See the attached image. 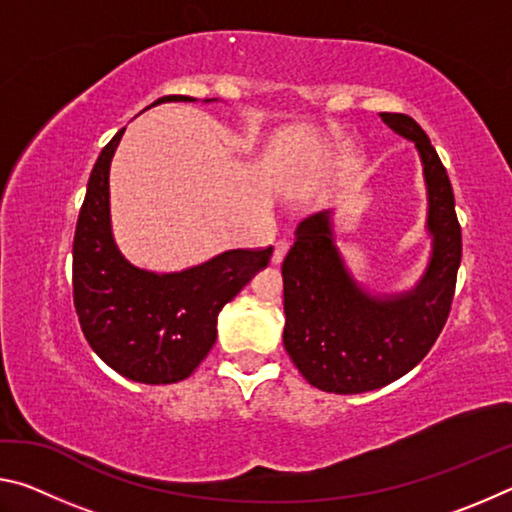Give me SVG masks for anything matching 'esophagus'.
Listing matches in <instances>:
<instances>
[{
	"label": "esophagus",
	"instance_id": "34e87169",
	"mask_svg": "<svg viewBox=\"0 0 512 512\" xmlns=\"http://www.w3.org/2000/svg\"><path fill=\"white\" fill-rule=\"evenodd\" d=\"M287 250H289V241H277L275 244V250H273V257H271V262L273 264H280L282 259H284V255H287Z\"/></svg>",
	"mask_w": 512,
	"mask_h": 512
}]
</instances>
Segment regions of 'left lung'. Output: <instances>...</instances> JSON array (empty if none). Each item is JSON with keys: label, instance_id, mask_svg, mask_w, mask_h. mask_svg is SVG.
Returning a JSON list of instances; mask_svg holds the SVG:
<instances>
[{"label": "left lung", "instance_id": "8db88e82", "mask_svg": "<svg viewBox=\"0 0 512 512\" xmlns=\"http://www.w3.org/2000/svg\"><path fill=\"white\" fill-rule=\"evenodd\" d=\"M379 117L420 153L431 259L411 291L370 296L345 268L329 214L300 221L282 262V339L300 375L325 393L375 391L413 370L443 332L454 300L463 244L447 169L418 121L402 112Z\"/></svg>", "mask_w": 512, "mask_h": 512}]
</instances>
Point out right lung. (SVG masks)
Listing matches in <instances>:
<instances>
[{
	"label": "right lung",
	"instance_id": "add662e5",
	"mask_svg": "<svg viewBox=\"0 0 512 512\" xmlns=\"http://www.w3.org/2000/svg\"><path fill=\"white\" fill-rule=\"evenodd\" d=\"M164 101L196 99L173 94L153 106ZM121 135L124 128L103 146L76 221L74 307L90 348L121 377L176 384L212 350L219 311L268 264L273 246L225 250L180 273L160 275L133 266L119 253L110 230L108 176Z\"/></svg>",
	"mask_w": 512,
	"mask_h": 512
}]
</instances>
